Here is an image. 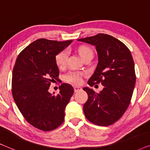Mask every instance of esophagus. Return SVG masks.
I'll return each mask as SVG.
<instances>
[{"label": "esophagus", "instance_id": "esophagus-1", "mask_svg": "<svg viewBox=\"0 0 150 150\" xmlns=\"http://www.w3.org/2000/svg\"><path fill=\"white\" fill-rule=\"evenodd\" d=\"M74 89L75 92L80 91H81V90H82V88L81 87H77V86H76V87H74Z\"/></svg>", "mask_w": 150, "mask_h": 150}]
</instances>
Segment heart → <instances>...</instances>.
I'll return each instance as SVG.
<instances>
[{
	"instance_id": "b5f03b06",
	"label": "heart",
	"mask_w": 150,
	"mask_h": 150,
	"mask_svg": "<svg viewBox=\"0 0 150 150\" xmlns=\"http://www.w3.org/2000/svg\"><path fill=\"white\" fill-rule=\"evenodd\" d=\"M78 52L82 59L85 58V57L91 55L93 56V52L90 49L89 47L87 46H81L78 49ZM67 58H68V53L67 50H62L55 57V62L57 66L59 68H62L65 67L66 65ZM83 74L81 72H78V71H70L66 74L65 76V81L68 82L69 83L75 84V85H79L82 82L83 80Z\"/></svg>"
}]
</instances>
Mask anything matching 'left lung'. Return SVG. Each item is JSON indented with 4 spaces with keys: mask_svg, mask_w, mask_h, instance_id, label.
I'll list each match as a JSON object with an SVG mask.
<instances>
[{
    "mask_svg": "<svg viewBox=\"0 0 150 150\" xmlns=\"http://www.w3.org/2000/svg\"><path fill=\"white\" fill-rule=\"evenodd\" d=\"M96 47L98 63L88 85L101 83L103 89L96 93L86 87L88 100L83 105L86 118L100 126H110L120 120L130 104L136 83L132 54L124 43L109 35L77 40Z\"/></svg>",
    "mask_w": 150,
    "mask_h": 150,
    "instance_id": "left-lung-1",
    "label": "left lung"
}]
</instances>
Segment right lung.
Returning a JSON list of instances; mask_svg holds the SVG:
<instances>
[{"label": "right lung", "instance_id": "obj_1", "mask_svg": "<svg viewBox=\"0 0 150 150\" xmlns=\"http://www.w3.org/2000/svg\"><path fill=\"white\" fill-rule=\"evenodd\" d=\"M71 42L39 39L26 47L16 59L12 74L14 101L25 120L41 130H54L64 121L65 108L74 88L63 83L57 96L48 89L59 74L55 57Z\"/></svg>", "mask_w": 150, "mask_h": 150}]
</instances>
